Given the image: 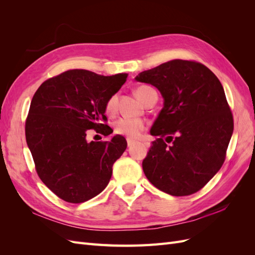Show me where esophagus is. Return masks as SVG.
<instances>
[{"label":"esophagus","instance_id":"obj_1","mask_svg":"<svg viewBox=\"0 0 255 255\" xmlns=\"http://www.w3.org/2000/svg\"><path fill=\"white\" fill-rule=\"evenodd\" d=\"M127 142H128V146H130V145H133V144L135 143V140L130 139V138H128V139H127Z\"/></svg>","mask_w":255,"mask_h":255}]
</instances>
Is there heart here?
Segmentation results:
<instances>
[{
	"label": "heart",
	"instance_id": "obj_1",
	"mask_svg": "<svg viewBox=\"0 0 255 255\" xmlns=\"http://www.w3.org/2000/svg\"><path fill=\"white\" fill-rule=\"evenodd\" d=\"M150 90H153V88L149 86H139L136 89L135 94L137 98L142 102L146 94H148ZM117 103H118V96L117 95L111 96L105 104L106 113L113 115L116 112V110H117ZM114 128H115V132L119 135L127 136L128 138H137L139 137L142 130L145 128V125L142 120H139V119L120 118L119 120L115 122Z\"/></svg>",
	"mask_w": 255,
	"mask_h": 255
}]
</instances>
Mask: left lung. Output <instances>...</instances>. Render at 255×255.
Returning a JSON list of instances; mask_svg holds the SVG:
<instances>
[{"label":"left lung","mask_w":255,"mask_h":255,"mask_svg":"<svg viewBox=\"0 0 255 255\" xmlns=\"http://www.w3.org/2000/svg\"><path fill=\"white\" fill-rule=\"evenodd\" d=\"M135 80L155 86L165 100L150 130L158 138L142 161L146 179L171 196L195 194L225 163L233 134V115L220 81L204 65L183 59Z\"/></svg>","instance_id":"obj_1"}]
</instances>
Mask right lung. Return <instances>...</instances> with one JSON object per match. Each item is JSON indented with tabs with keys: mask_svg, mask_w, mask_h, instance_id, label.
<instances>
[{
	"mask_svg": "<svg viewBox=\"0 0 255 255\" xmlns=\"http://www.w3.org/2000/svg\"><path fill=\"white\" fill-rule=\"evenodd\" d=\"M127 78L75 69L44 81L35 92L25 121L26 143L38 176L66 202L82 203L103 191L114 163L127 149L120 135L109 141L86 140L88 129L113 133L103 123L105 104Z\"/></svg>",
	"mask_w": 255,
	"mask_h": 255,
	"instance_id": "add662e5",
	"label": "right lung"
}]
</instances>
